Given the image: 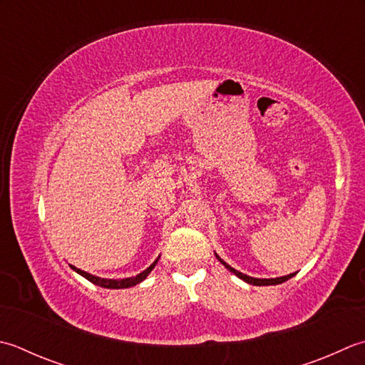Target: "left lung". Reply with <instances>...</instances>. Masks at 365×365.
<instances>
[{
	"instance_id": "8db88e82",
	"label": "left lung",
	"mask_w": 365,
	"mask_h": 365,
	"mask_svg": "<svg viewBox=\"0 0 365 365\" xmlns=\"http://www.w3.org/2000/svg\"><path fill=\"white\" fill-rule=\"evenodd\" d=\"M219 258V257H217ZM220 259V258H219ZM220 263L224 264L228 271H232L233 274H236L237 277L240 279H242L244 282H247V284H252V285H258V287H262V285H279V284H284L285 280H288V279H292L294 274H288V276H284V277H277V279H255V277H249V276H245V274H242V272H240V271H236L235 267H232L230 264H227L224 259H220Z\"/></svg>"
}]
</instances>
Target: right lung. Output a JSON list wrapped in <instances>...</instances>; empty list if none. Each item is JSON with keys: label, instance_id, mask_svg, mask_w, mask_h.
I'll return each mask as SVG.
<instances>
[{"label": "right lung", "instance_id": "obj_1", "mask_svg": "<svg viewBox=\"0 0 365 365\" xmlns=\"http://www.w3.org/2000/svg\"><path fill=\"white\" fill-rule=\"evenodd\" d=\"M158 259H159V258H158ZM158 259H155V262H154L150 267H148V269H145L143 272H140L138 276H135V277H128V279H120V280L101 279V277L93 276V274H88V272H85V271L77 269L76 266H71V267H72V269L76 271V272H78L80 276H83L85 279H88V280L91 282V284H94V285H99V287H102V288H113V289H118V288H129V287H133V285L140 284V282H143V280L146 279L148 274H150V272L154 269V266L158 264Z\"/></svg>", "mask_w": 365, "mask_h": 365}]
</instances>
